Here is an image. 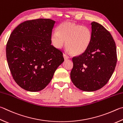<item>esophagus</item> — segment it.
Segmentation results:
<instances>
[{"label":"esophagus","instance_id":"34e87169","mask_svg":"<svg viewBox=\"0 0 123 123\" xmlns=\"http://www.w3.org/2000/svg\"><path fill=\"white\" fill-rule=\"evenodd\" d=\"M63 57H64V59H65V60L68 59H69V58H70V57H69V56L65 54H63Z\"/></svg>","mask_w":123,"mask_h":123}]
</instances>
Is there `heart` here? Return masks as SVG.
I'll return each instance as SVG.
<instances>
[{
    "label": "heart",
    "mask_w": 123,
    "mask_h": 123,
    "mask_svg": "<svg viewBox=\"0 0 123 123\" xmlns=\"http://www.w3.org/2000/svg\"><path fill=\"white\" fill-rule=\"evenodd\" d=\"M57 31L51 35V41L55 47L61 48L66 41L68 50L74 55H81L88 49L92 38L91 29L86 26L71 22L60 24Z\"/></svg>",
    "instance_id": "1"
}]
</instances>
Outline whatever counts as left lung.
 <instances>
[{
  "instance_id": "8db88e82",
  "label": "left lung",
  "mask_w": 123,
  "mask_h": 123,
  "mask_svg": "<svg viewBox=\"0 0 123 123\" xmlns=\"http://www.w3.org/2000/svg\"><path fill=\"white\" fill-rule=\"evenodd\" d=\"M92 38L86 52L73 58L70 78L77 88L94 91L105 85L117 63V50L112 35L102 25L91 24Z\"/></svg>"
}]
</instances>
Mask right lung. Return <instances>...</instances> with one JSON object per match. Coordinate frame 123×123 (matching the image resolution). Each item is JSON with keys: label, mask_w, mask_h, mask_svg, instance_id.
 <instances>
[{"label": "right lung", "mask_w": 123, "mask_h": 123, "mask_svg": "<svg viewBox=\"0 0 123 123\" xmlns=\"http://www.w3.org/2000/svg\"><path fill=\"white\" fill-rule=\"evenodd\" d=\"M55 24L49 19L26 21L9 37L6 49L9 68L15 82L27 91L43 89L64 61L62 52L51 44Z\"/></svg>", "instance_id": "obj_1"}]
</instances>
